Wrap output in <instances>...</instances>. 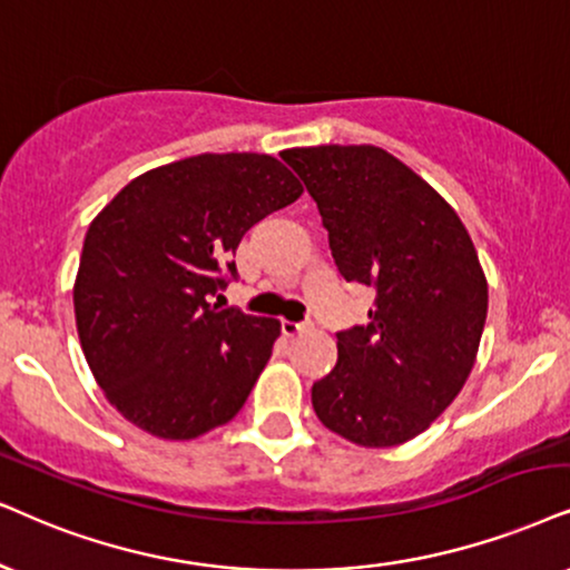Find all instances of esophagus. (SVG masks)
Instances as JSON below:
<instances>
[{"label": "esophagus", "mask_w": 570, "mask_h": 570, "mask_svg": "<svg viewBox=\"0 0 570 570\" xmlns=\"http://www.w3.org/2000/svg\"><path fill=\"white\" fill-rule=\"evenodd\" d=\"M313 326L309 323H294V321H281V331H284V336H299L305 334V331H309Z\"/></svg>", "instance_id": "1"}]
</instances>
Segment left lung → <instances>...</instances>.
I'll use <instances>...</instances> for the list:
<instances>
[{
  "mask_svg": "<svg viewBox=\"0 0 570 570\" xmlns=\"http://www.w3.org/2000/svg\"><path fill=\"white\" fill-rule=\"evenodd\" d=\"M318 205L338 273L376 289L368 323L338 331L313 384L334 434L394 446L450 407L476 363L487 278L463 220L417 173L373 144L286 149Z\"/></svg>",
  "mask_w": 570,
  "mask_h": 570,
  "instance_id": "left-lung-1",
  "label": "left lung"
}]
</instances>
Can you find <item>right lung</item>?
I'll return each instance as SVG.
<instances>
[{"mask_svg": "<svg viewBox=\"0 0 570 570\" xmlns=\"http://www.w3.org/2000/svg\"><path fill=\"white\" fill-rule=\"evenodd\" d=\"M302 184L271 155H197L141 173L91 220L73 286L86 363L147 434L194 439L239 413L281 334L213 302L232 255Z\"/></svg>", "mask_w": 570, "mask_h": 570, "instance_id": "add662e5", "label": "right lung"}]
</instances>
